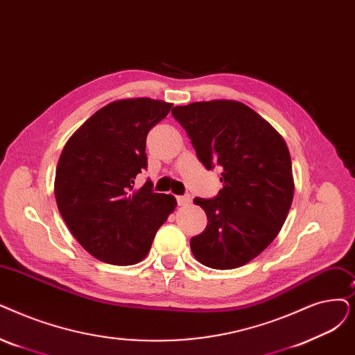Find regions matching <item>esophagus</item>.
Wrapping results in <instances>:
<instances>
[{
    "label": "esophagus",
    "instance_id": "esophagus-1",
    "mask_svg": "<svg viewBox=\"0 0 355 355\" xmlns=\"http://www.w3.org/2000/svg\"><path fill=\"white\" fill-rule=\"evenodd\" d=\"M190 202H191V198H190L189 194H184V196H178L177 197V203L180 206H187Z\"/></svg>",
    "mask_w": 355,
    "mask_h": 355
}]
</instances>
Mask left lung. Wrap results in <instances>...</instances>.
Returning <instances> with one entry per match:
<instances>
[{"instance_id": "8db88e82", "label": "left lung", "mask_w": 355, "mask_h": 355, "mask_svg": "<svg viewBox=\"0 0 355 355\" xmlns=\"http://www.w3.org/2000/svg\"><path fill=\"white\" fill-rule=\"evenodd\" d=\"M173 117L187 132L206 169L219 166L223 189L196 197L207 226L190 246L198 263L230 270L250 263L279 235L295 184L287 145L248 105L213 100L177 105Z\"/></svg>"}]
</instances>
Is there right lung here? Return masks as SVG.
<instances>
[{
	"label": "right lung",
	"instance_id": "obj_1",
	"mask_svg": "<svg viewBox=\"0 0 355 355\" xmlns=\"http://www.w3.org/2000/svg\"><path fill=\"white\" fill-rule=\"evenodd\" d=\"M173 104L128 98L92 114L67 142L56 168L55 197L67 226L92 257L113 266L142 261L175 209L152 181L135 190L148 168L146 136Z\"/></svg>",
	"mask_w": 355,
	"mask_h": 355
}]
</instances>
